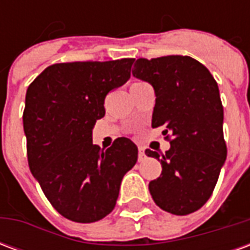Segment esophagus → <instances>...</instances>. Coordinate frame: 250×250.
<instances>
[{"mask_svg": "<svg viewBox=\"0 0 250 250\" xmlns=\"http://www.w3.org/2000/svg\"><path fill=\"white\" fill-rule=\"evenodd\" d=\"M146 159V152H145V150L142 148V147H139V152H138V161L139 162H143Z\"/></svg>", "mask_w": 250, "mask_h": 250, "instance_id": "34e87169", "label": "esophagus"}]
</instances>
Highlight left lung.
Here are the masks:
<instances>
[{"mask_svg":"<svg viewBox=\"0 0 250 250\" xmlns=\"http://www.w3.org/2000/svg\"><path fill=\"white\" fill-rule=\"evenodd\" d=\"M132 76L155 91L152 127L163 125V135H173L166 155L146 150L162 165L148 190L165 211L190 214L210 198L226 159L218 85L204 64L181 55L138 59Z\"/></svg>","mask_w":250,"mask_h":250,"instance_id":"8db88e82","label":"left lung"}]
</instances>
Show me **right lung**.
<instances>
[{"instance_id":"right-lung-1","label":"right lung","mask_w":250,"mask_h":250,"mask_svg":"<svg viewBox=\"0 0 250 250\" xmlns=\"http://www.w3.org/2000/svg\"><path fill=\"white\" fill-rule=\"evenodd\" d=\"M134 59L60 62L30 84L22 115L28 163L52 206L75 222H95L114 210L138 147L118 138L103 150L92 143L109 91L130 79Z\"/></svg>"}]
</instances>
